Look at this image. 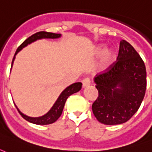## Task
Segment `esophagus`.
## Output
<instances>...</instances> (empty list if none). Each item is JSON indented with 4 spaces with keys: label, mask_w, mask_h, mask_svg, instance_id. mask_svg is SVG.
I'll return each instance as SVG.
<instances>
[{
    "label": "esophagus",
    "mask_w": 152,
    "mask_h": 152,
    "mask_svg": "<svg viewBox=\"0 0 152 152\" xmlns=\"http://www.w3.org/2000/svg\"><path fill=\"white\" fill-rule=\"evenodd\" d=\"M90 85H91V81L89 79L85 78V79H84L83 80H82V86H83V88L88 87Z\"/></svg>",
    "instance_id": "esophagus-1"
}]
</instances>
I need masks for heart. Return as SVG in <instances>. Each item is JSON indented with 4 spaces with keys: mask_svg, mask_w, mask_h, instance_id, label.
<instances>
[{
    "mask_svg": "<svg viewBox=\"0 0 152 152\" xmlns=\"http://www.w3.org/2000/svg\"><path fill=\"white\" fill-rule=\"evenodd\" d=\"M95 54L97 56L102 55L101 59L97 64V70L100 72H105L110 68L115 59V51L111 48L105 50L104 45H100L95 49Z\"/></svg>",
    "mask_w": 152,
    "mask_h": 152,
    "instance_id": "b5f03b06",
    "label": "heart"
}]
</instances>
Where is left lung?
<instances>
[{"label": "left lung", "instance_id": "obj_1", "mask_svg": "<svg viewBox=\"0 0 152 152\" xmlns=\"http://www.w3.org/2000/svg\"><path fill=\"white\" fill-rule=\"evenodd\" d=\"M117 59L109 71L94 78L98 97L92 109L104 125L127 122L139 110L147 87L144 63L128 42H120Z\"/></svg>", "mask_w": 152, "mask_h": 152}]
</instances>
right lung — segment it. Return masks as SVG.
Instances as JSON below:
<instances>
[{"mask_svg":"<svg viewBox=\"0 0 152 152\" xmlns=\"http://www.w3.org/2000/svg\"><path fill=\"white\" fill-rule=\"evenodd\" d=\"M61 37V34H55V33H50V32H46V31H40L38 33L34 34L33 35H31L27 39H26L22 44L20 45V47L18 48V50L15 52V55L13 56V61H12V67H13V64L16 57V55L18 53L19 51L22 50L23 48H26V46H28L30 43H32L34 42L39 40V39H59ZM82 83L80 82H76L74 84H72L69 85L68 87L65 88L64 90L63 91L60 95L59 96L58 99L56 100V102H55V104H53V106L50 108V110L48 111V113L42 115L41 117H29L27 115H26L23 113H22L21 111L19 110V109L17 107L19 113L22 115V117L24 119H26L28 122L34 123L36 125H48L53 123L59 118V117L61 116L62 112L64 107L65 102L67 101V97L71 96L73 93H76L77 92H79L81 89Z\"/></svg>","mask_w":152,"mask_h":152,"instance_id":"1","label":"right lung"}]
</instances>
